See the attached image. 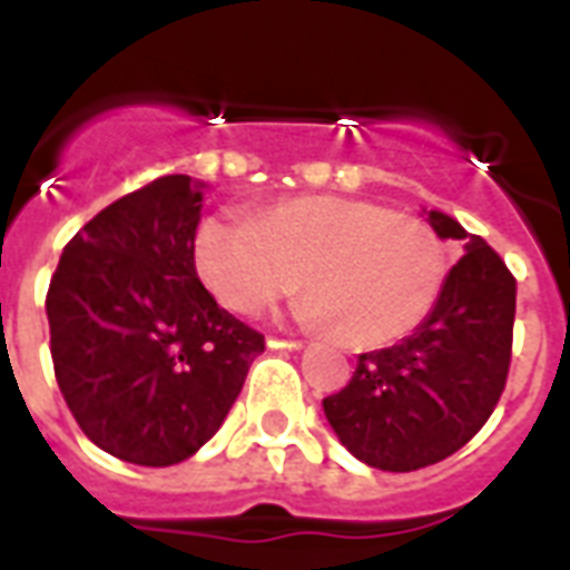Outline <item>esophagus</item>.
<instances>
[{"mask_svg":"<svg viewBox=\"0 0 570 570\" xmlns=\"http://www.w3.org/2000/svg\"><path fill=\"white\" fill-rule=\"evenodd\" d=\"M268 348H289V352H298V348H304L302 340H277V337H268L266 340Z\"/></svg>","mask_w":570,"mask_h":570,"instance_id":"34e87169","label":"esophagus"}]
</instances>
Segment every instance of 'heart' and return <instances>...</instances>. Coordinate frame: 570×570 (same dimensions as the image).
<instances>
[{"label":"heart","mask_w":570,"mask_h":570,"mask_svg":"<svg viewBox=\"0 0 570 570\" xmlns=\"http://www.w3.org/2000/svg\"><path fill=\"white\" fill-rule=\"evenodd\" d=\"M200 284L222 307L257 313L302 281L304 325H331L355 348L407 337L446 284V245L416 215L343 195H302L250 218L206 215L191 239Z\"/></svg>","instance_id":"obj_1"}]
</instances>
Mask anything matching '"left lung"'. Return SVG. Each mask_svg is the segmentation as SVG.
<instances>
[{"mask_svg": "<svg viewBox=\"0 0 570 570\" xmlns=\"http://www.w3.org/2000/svg\"><path fill=\"white\" fill-rule=\"evenodd\" d=\"M425 222L464 242L429 320L402 343L357 357L346 387L322 399L331 429L357 461L407 473L459 452L485 425L512 361L514 286L482 236L446 213Z\"/></svg>", "mask_w": 570, "mask_h": 570, "instance_id": "1", "label": "left lung"}]
</instances>
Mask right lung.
Returning a JSON list of instances; mask_svg holds the SVG:
<instances>
[{"instance_id":"1","label":"right lung","mask_w":570,"mask_h":570,"mask_svg":"<svg viewBox=\"0 0 570 570\" xmlns=\"http://www.w3.org/2000/svg\"><path fill=\"white\" fill-rule=\"evenodd\" d=\"M204 189L171 174L120 197L67 242L49 281L61 396L88 441L141 468L195 455L266 348L195 272Z\"/></svg>"}]
</instances>
